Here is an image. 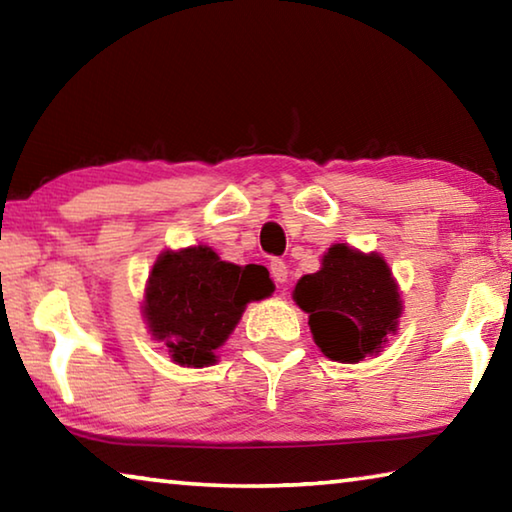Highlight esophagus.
Wrapping results in <instances>:
<instances>
[{"instance_id": "34e87169", "label": "esophagus", "mask_w": 512, "mask_h": 512, "mask_svg": "<svg viewBox=\"0 0 512 512\" xmlns=\"http://www.w3.org/2000/svg\"><path fill=\"white\" fill-rule=\"evenodd\" d=\"M268 268H271V277H273V280H275L277 284H284V282H287V277H289V266L284 264L282 259H273L271 266H268Z\"/></svg>"}]
</instances>
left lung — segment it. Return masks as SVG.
<instances>
[{"label":"left lung","mask_w":512,"mask_h":512,"mask_svg":"<svg viewBox=\"0 0 512 512\" xmlns=\"http://www.w3.org/2000/svg\"><path fill=\"white\" fill-rule=\"evenodd\" d=\"M309 314L320 352L339 363H359L381 352L402 316V298L384 257L334 244L320 271L302 275L293 289Z\"/></svg>","instance_id":"left-lung-1"}]
</instances>
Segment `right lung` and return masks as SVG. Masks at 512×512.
I'll return each mask as SVG.
<instances>
[{"mask_svg": "<svg viewBox=\"0 0 512 512\" xmlns=\"http://www.w3.org/2000/svg\"><path fill=\"white\" fill-rule=\"evenodd\" d=\"M273 289L264 266L221 262L207 246L164 250L146 284L144 318L178 366H212L248 302Z\"/></svg>", "mask_w": 512, "mask_h": 512, "instance_id": "1", "label": "right lung"}]
</instances>
